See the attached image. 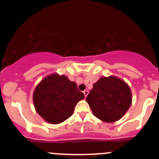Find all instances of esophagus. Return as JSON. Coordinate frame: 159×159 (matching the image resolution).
<instances>
[{
  "instance_id": "obj_1",
  "label": "esophagus",
  "mask_w": 159,
  "mask_h": 159,
  "mask_svg": "<svg viewBox=\"0 0 159 159\" xmlns=\"http://www.w3.org/2000/svg\"><path fill=\"white\" fill-rule=\"evenodd\" d=\"M83 93H84V97H87V95L88 94H89V91H88V90H84V91H83Z\"/></svg>"
}]
</instances>
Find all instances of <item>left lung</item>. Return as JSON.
<instances>
[{"mask_svg": "<svg viewBox=\"0 0 159 159\" xmlns=\"http://www.w3.org/2000/svg\"><path fill=\"white\" fill-rule=\"evenodd\" d=\"M86 102L96 118L105 122H115L122 118L132 102L129 84L114 75L102 77L93 84Z\"/></svg>", "mask_w": 159, "mask_h": 159, "instance_id": "obj_1", "label": "left lung"}]
</instances>
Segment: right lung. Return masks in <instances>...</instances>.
<instances>
[{
	"label": "right lung",
	"instance_id": "1",
	"mask_svg": "<svg viewBox=\"0 0 159 159\" xmlns=\"http://www.w3.org/2000/svg\"><path fill=\"white\" fill-rule=\"evenodd\" d=\"M75 81L53 73L43 78L33 93L37 113L48 123L57 125L72 115L78 102L84 98Z\"/></svg>",
	"mask_w": 159,
	"mask_h": 159
}]
</instances>
